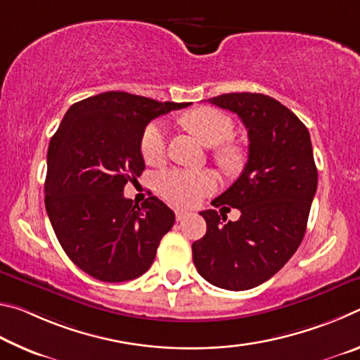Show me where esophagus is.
Segmentation results:
<instances>
[{"instance_id":"1","label":"esophagus","mask_w":360,"mask_h":360,"mask_svg":"<svg viewBox=\"0 0 360 360\" xmlns=\"http://www.w3.org/2000/svg\"><path fill=\"white\" fill-rule=\"evenodd\" d=\"M174 214H176V221H182V219H186L188 216V211H186V210H176Z\"/></svg>"}]
</instances>
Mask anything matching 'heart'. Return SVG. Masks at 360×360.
Here are the masks:
<instances>
[{"mask_svg":"<svg viewBox=\"0 0 360 360\" xmlns=\"http://www.w3.org/2000/svg\"><path fill=\"white\" fill-rule=\"evenodd\" d=\"M186 125L200 141L216 150L219 165L229 172L241 165V152L231 144H224L233 136V122L227 114L217 109L202 108L184 117ZM141 155L149 165H160L167 157V129L160 122H152L146 127L141 136ZM217 178L208 169H184L172 168L155 176V188L163 198L179 206H193L206 195L216 191Z\"/></svg>","mask_w":360,"mask_h":360,"instance_id":"b5f03b06","label":"heart"}]
</instances>
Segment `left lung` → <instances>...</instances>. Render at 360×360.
I'll return each instance as SVG.
<instances>
[{"mask_svg": "<svg viewBox=\"0 0 360 360\" xmlns=\"http://www.w3.org/2000/svg\"><path fill=\"white\" fill-rule=\"evenodd\" d=\"M210 101L241 119L249 154L240 178L212 200L216 208L240 210V219L227 222L214 210L200 212L206 233L192 245L193 264L212 285L248 290L276 275L300 246L318 168L308 129L278 100L243 92Z\"/></svg>", "mask_w": 360, "mask_h": 360, "instance_id": "left-lung-1", "label": "left lung"}]
</instances>
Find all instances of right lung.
I'll use <instances>...</instances> for the list:
<instances>
[{
	"label": "right lung",
	"mask_w": 360,
	"mask_h": 360,
	"mask_svg": "<svg viewBox=\"0 0 360 360\" xmlns=\"http://www.w3.org/2000/svg\"><path fill=\"white\" fill-rule=\"evenodd\" d=\"M186 106L105 92L66 111L49 144L44 203L63 251L87 275L122 283L150 268L174 212L154 195L133 205L124 187L144 169L146 125Z\"/></svg>",
	"instance_id": "obj_1"
}]
</instances>
